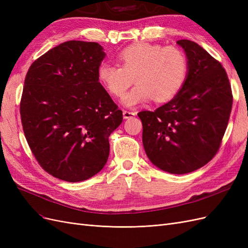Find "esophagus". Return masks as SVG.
<instances>
[{"label":"esophagus","mask_w":248,"mask_h":248,"mask_svg":"<svg viewBox=\"0 0 248 248\" xmlns=\"http://www.w3.org/2000/svg\"><path fill=\"white\" fill-rule=\"evenodd\" d=\"M134 116H137L136 111H130V110H123V117L124 119H130Z\"/></svg>","instance_id":"obj_1"}]
</instances>
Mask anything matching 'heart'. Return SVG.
Returning a JSON list of instances; mask_svg holds the SVG:
<instances>
[{
    "mask_svg": "<svg viewBox=\"0 0 248 248\" xmlns=\"http://www.w3.org/2000/svg\"><path fill=\"white\" fill-rule=\"evenodd\" d=\"M118 60L121 66L101 63L97 69V78L115 98H122L134 78L138 85L123 99L127 108L152 99L170 101L182 89L188 72L186 56L175 46L134 43L120 51Z\"/></svg>",
    "mask_w": 248,
    "mask_h": 248,
    "instance_id": "heart-1",
    "label": "heart"
}]
</instances>
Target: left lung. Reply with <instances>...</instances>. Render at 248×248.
Listing matches in <instances>:
<instances>
[{
	"label": "left lung",
	"mask_w": 248,
	"mask_h": 248,
	"mask_svg": "<svg viewBox=\"0 0 248 248\" xmlns=\"http://www.w3.org/2000/svg\"><path fill=\"white\" fill-rule=\"evenodd\" d=\"M188 72L182 89L154 111L142 110V145L154 166L170 174H187L218 151L232 106L226 70L198 43L179 40Z\"/></svg>",
	"instance_id": "8db88e82"
}]
</instances>
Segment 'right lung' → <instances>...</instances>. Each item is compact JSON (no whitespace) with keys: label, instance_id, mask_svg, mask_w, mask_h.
Instances as JSON below:
<instances>
[{"label":"right lung","instance_id":"right-lung-1","mask_svg":"<svg viewBox=\"0 0 248 248\" xmlns=\"http://www.w3.org/2000/svg\"><path fill=\"white\" fill-rule=\"evenodd\" d=\"M106 57L97 42L70 40L38 58L26 76L22 129L41 168L67 182L93 177L106 166L108 137L123 114L97 78Z\"/></svg>","mask_w":248,"mask_h":248}]
</instances>
